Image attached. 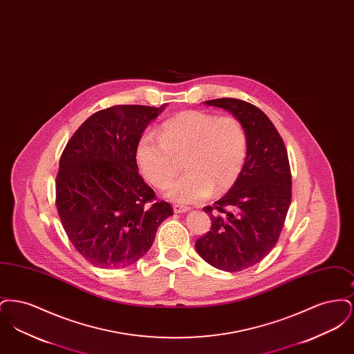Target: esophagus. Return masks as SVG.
I'll return each mask as SVG.
<instances>
[{
  "instance_id": "obj_1",
  "label": "esophagus",
  "mask_w": 354,
  "mask_h": 354,
  "mask_svg": "<svg viewBox=\"0 0 354 354\" xmlns=\"http://www.w3.org/2000/svg\"><path fill=\"white\" fill-rule=\"evenodd\" d=\"M189 209H191L189 207L180 205V204H175V205H174V212H175V214H185V212H188Z\"/></svg>"
}]
</instances>
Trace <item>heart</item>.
Segmentation results:
<instances>
[{
    "instance_id": "heart-1",
    "label": "heart",
    "mask_w": 354,
    "mask_h": 354,
    "mask_svg": "<svg viewBox=\"0 0 354 354\" xmlns=\"http://www.w3.org/2000/svg\"><path fill=\"white\" fill-rule=\"evenodd\" d=\"M142 175L165 187L185 156V175L171 182L166 196L183 204L199 203L235 185L247 156V134L239 119L189 110L166 120L159 136L146 131L135 149Z\"/></svg>"
}]
</instances>
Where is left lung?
<instances>
[{"label":"left lung","mask_w":354,"mask_h":354,"mask_svg":"<svg viewBox=\"0 0 354 354\" xmlns=\"http://www.w3.org/2000/svg\"><path fill=\"white\" fill-rule=\"evenodd\" d=\"M230 111L247 134V156L231 189L204 207L211 230L195 248L212 267L239 272L261 261L276 245L292 201L286 145L270 118L248 102L220 98L204 102Z\"/></svg>","instance_id":"obj_1"}]
</instances>
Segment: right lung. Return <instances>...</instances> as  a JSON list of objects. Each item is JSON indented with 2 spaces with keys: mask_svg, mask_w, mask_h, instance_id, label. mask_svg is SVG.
I'll use <instances>...</instances> for the list:
<instances>
[{
  "mask_svg": "<svg viewBox=\"0 0 354 354\" xmlns=\"http://www.w3.org/2000/svg\"><path fill=\"white\" fill-rule=\"evenodd\" d=\"M120 104L86 119L59 159L55 204L75 250L100 268L134 264L172 215L138 172L135 149L166 107Z\"/></svg>",
  "mask_w": 354,
  "mask_h": 354,
  "instance_id": "1",
  "label": "right lung"
}]
</instances>
